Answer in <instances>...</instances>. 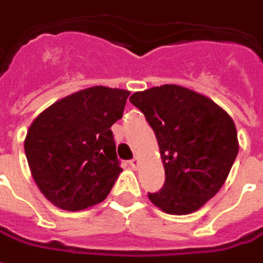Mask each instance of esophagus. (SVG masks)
Returning <instances> with one entry per match:
<instances>
[{"instance_id": "obj_1", "label": "esophagus", "mask_w": 263, "mask_h": 263, "mask_svg": "<svg viewBox=\"0 0 263 263\" xmlns=\"http://www.w3.org/2000/svg\"><path fill=\"white\" fill-rule=\"evenodd\" d=\"M128 164H130V167H132V168H137V167H139V160H137V157H135V158H132V160H130V161H128Z\"/></svg>"}]
</instances>
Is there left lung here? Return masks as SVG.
<instances>
[{"label": "left lung", "mask_w": 263, "mask_h": 263, "mask_svg": "<svg viewBox=\"0 0 263 263\" xmlns=\"http://www.w3.org/2000/svg\"><path fill=\"white\" fill-rule=\"evenodd\" d=\"M130 102L157 137L165 181L148 193L167 214L197 211L224 185L236 154L235 124L211 99L187 87L163 85L136 92Z\"/></svg>", "instance_id": "left-lung-1"}]
</instances>
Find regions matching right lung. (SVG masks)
I'll use <instances>...</instances> for the list:
<instances>
[{
  "instance_id": "1",
  "label": "right lung",
  "mask_w": 263,
  "mask_h": 263,
  "mask_svg": "<svg viewBox=\"0 0 263 263\" xmlns=\"http://www.w3.org/2000/svg\"><path fill=\"white\" fill-rule=\"evenodd\" d=\"M130 92L95 86L39 115L24 143L33 180L52 204L81 211L105 200L122 173L111 124Z\"/></svg>"
}]
</instances>
